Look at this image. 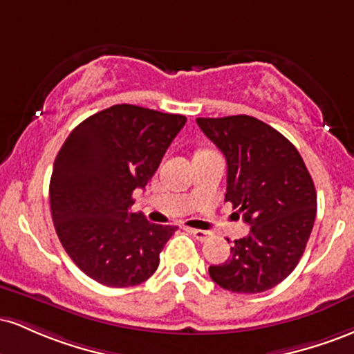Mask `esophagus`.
Listing matches in <instances>:
<instances>
[{
	"instance_id": "1",
	"label": "esophagus",
	"mask_w": 354,
	"mask_h": 354,
	"mask_svg": "<svg viewBox=\"0 0 354 354\" xmlns=\"http://www.w3.org/2000/svg\"><path fill=\"white\" fill-rule=\"evenodd\" d=\"M189 233L201 243L208 241V239L213 236V233H211V231H203V230H189Z\"/></svg>"
}]
</instances>
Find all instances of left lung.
<instances>
[{
	"label": "left lung",
	"instance_id": "8db88e82",
	"mask_svg": "<svg viewBox=\"0 0 354 354\" xmlns=\"http://www.w3.org/2000/svg\"><path fill=\"white\" fill-rule=\"evenodd\" d=\"M225 154V201L251 225L225 263L209 266L223 290L254 295L271 290L299 263L316 216V189L301 154L281 133L253 116L196 118Z\"/></svg>",
	"mask_w": 354,
	"mask_h": 354
}]
</instances>
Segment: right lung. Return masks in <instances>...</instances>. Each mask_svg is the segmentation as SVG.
Returning <instances> with one entry per match:
<instances>
[{"label":"right lung","instance_id":"right-lung-1","mask_svg":"<svg viewBox=\"0 0 354 354\" xmlns=\"http://www.w3.org/2000/svg\"><path fill=\"white\" fill-rule=\"evenodd\" d=\"M185 123L183 115L115 104L61 146L50 181L53 223L68 256L100 284L136 286L160 265L178 226L131 213L133 193L148 185Z\"/></svg>","mask_w":354,"mask_h":354}]
</instances>
